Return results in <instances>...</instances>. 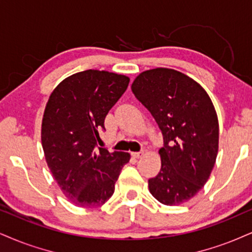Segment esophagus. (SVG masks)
Wrapping results in <instances>:
<instances>
[{
  "label": "esophagus",
  "mask_w": 252,
  "mask_h": 252,
  "mask_svg": "<svg viewBox=\"0 0 252 252\" xmlns=\"http://www.w3.org/2000/svg\"><path fill=\"white\" fill-rule=\"evenodd\" d=\"M144 152H134V153H132V157L135 158V159H140V158L144 157Z\"/></svg>",
  "instance_id": "obj_1"
}]
</instances>
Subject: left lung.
I'll use <instances>...</instances> for the list:
<instances>
[{
	"label": "left lung",
	"mask_w": 252,
	"mask_h": 252,
	"mask_svg": "<svg viewBox=\"0 0 252 252\" xmlns=\"http://www.w3.org/2000/svg\"><path fill=\"white\" fill-rule=\"evenodd\" d=\"M131 89L163 135L151 194L166 206L185 203L203 188L216 162L220 128L212 99L187 74L167 67L144 71Z\"/></svg>",
	"instance_id": "8db88e82"
}]
</instances>
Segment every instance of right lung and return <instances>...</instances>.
Listing matches in <instances>:
<instances>
[{"instance_id":"obj_1","label":"right lung","mask_w":252,"mask_h":252,"mask_svg":"<svg viewBox=\"0 0 252 252\" xmlns=\"http://www.w3.org/2000/svg\"><path fill=\"white\" fill-rule=\"evenodd\" d=\"M129 78L108 71L86 70L67 77L51 92L43 114L44 157L61 190L78 207H100L110 200L125 152L97 150L99 129L126 91Z\"/></svg>"}]
</instances>
